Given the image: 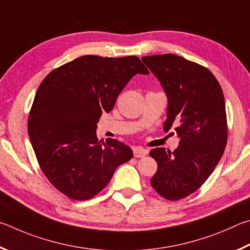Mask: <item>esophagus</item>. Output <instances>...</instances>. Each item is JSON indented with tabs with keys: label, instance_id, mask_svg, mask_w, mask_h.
I'll list each match as a JSON object with an SVG mask.
<instances>
[{
	"label": "esophagus",
	"instance_id": "esophagus-1",
	"mask_svg": "<svg viewBox=\"0 0 250 250\" xmlns=\"http://www.w3.org/2000/svg\"><path fill=\"white\" fill-rule=\"evenodd\" d=\"M147 155V150L144 149L142 147H136L134 148V156L136 157V158H143V157H145Z\"/></svg>",
	"mask_w": 250,
	"mask_h": 250
}]
</instances>
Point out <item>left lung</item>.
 Masks as SVG:
<instances>
[{
    "label": "left lung",
    "instance_id": "obj_1",
    "mask_svg": "<svg viewBox=\"0 0 250 250\" xmlns=\"http://www.w3.org/2000/svg\"><path fill=\"white\" fill-rule=\"evenodd\" d=\"M168 98L164 130L176 126L180 138L174 151L155 148L149 155L158 169L151 186L163 198L177 201L208 180L227 143L225 100L216 78L203 65L166 54L143 57Z\"/></svg>",
    "mask_w": 250,
    "mask_h": 250
}]
</instances>
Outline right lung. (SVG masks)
Returning <instances> with one entry per match:
<instances>
[{"label":"right lung","mask_w":250,"mask_h":250,"mask_svg":"<svg viewBox=\"0 0 250 250\" xmlns=\"http://www.w3.org/2000/svg\"><path fill=\"white\" fill-rule=\"evenodd\" d=\"M137 73L149 71L136 56L89 55L52 70L39 85L29 113V139L42 171L68 198H93L118 166L132 159L125 144L99 141L96 124Z\"/></svg>","instance_id":"add662e5"}]
</instances>
